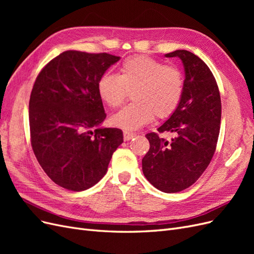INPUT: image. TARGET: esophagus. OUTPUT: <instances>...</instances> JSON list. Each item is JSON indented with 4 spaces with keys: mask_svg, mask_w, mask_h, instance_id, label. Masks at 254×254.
<instances>
[{
    "mask_svg": "<svg viewBox=\"0 0 254 254\" xmlns=\"http://www.w3.org/2000/svg\"><path fill=\"white\" fill-rule=\"evenodd\" d=\"M134 136H135V133H133V132L124 131V140H125V141H129V140H131L132 137H134Z\"/></svg>",
    "mask_w": 254,
    "mask_h": 254,
    "instance_id": "34e87169",
    "label": "esophagus"
}]
</instances>
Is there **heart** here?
I'll return each instance as SVG.
<instances>
[{"instance_id":"1","label":"heart","mask_w":254,"mask_h":254,"mask_svg":"<svg viewBox=\"0 0 254 254\" xmlns=\"http://www.w3.org/2000/svg\"><path fill=\"white\" fill-rule=\"evenodd\" d=\"M184 78L178 67L145 55L130 56L120 65L119 76L106 73L97 82L99 98L111 108L125 102L132 92L133 103L111 117V124L135 130L153 117L165 119L178 108L183 96Z\"/></svg>"}]
</instances>
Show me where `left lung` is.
Returning <instances> with one entry per match:
<instances>
[{"label": "left lung", "instance_id": "obj_1", "mask_svg": "<svg viewBox=\"0 0 254 254\" xmlns=\"http://www.w3.org/2000/svg\"><path fill=\"white\" fill-rule=\"evenodd\" d=\"M165 57H179L186 72L181 103L158 128L160 133L175 137L166 141L156 132L146 134L150 147L142 170L156 189L177 193L194 184L211 162L219 135L221 101L211 70L195 54L177 50Z\"/></svg>", "mask_w": 254, "mask_h": 254}]
</instances>
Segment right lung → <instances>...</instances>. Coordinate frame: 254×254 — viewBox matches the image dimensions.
Masks as SVG:
<instances>
[{
    "instance_id": "add662e5",
    "label": "right lung",
    "mask_w": 254,
    "mask_h": 254,
    "mask_svg": "<svg viewBox=\"0 0 254 254\" xmlns=\"http://www.w3.org/2000/svg\"><path fill=\"white\" fill-rule=\"evenodd\" d=\"M120 58L66 51L37 76L29 98L30 142L45 174L61 188L93 187L124 141L121 129L99 127L106 113L97 92L99 78Z\"/></svg>"
}]
</instances>
